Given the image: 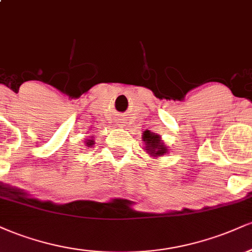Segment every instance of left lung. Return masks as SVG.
Returning <instances> with one entry per match:
<instances>
[{
    "instance_id": "1",
    "label": "left lung",
    "mask_w": 252,
    "mask_h": 252,
    "mask_svg": "<svg viewBox=\"0 0 252 252\" xmlns=\"http://www.w3.org/2000/svg\"><path fill=\"white\" fill-rule=\"evenodd\" d=\"M142 141L144 142V150L152 158H160L164 154H168V148H167L166 143L161 140L158 134H153L149 130H146L142 135Z\"/></svg>"
}]
</instances>
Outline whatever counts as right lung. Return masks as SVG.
Segmentation results:
<instances>
[{"instance_id":"1","label":"right lung","mask_w":252,"mask_h":252,"mask_svg":"<svg viewBox=\"0 0 252 252\" xmlns=\"http://www.w3.org/2000/svg\"><path fill=\"white\" fill-rule=\"evenodd\" d=\"M86 147H92L94 144V138H92V140H88L86 141Z\"/></svg>"}]
</instances>
